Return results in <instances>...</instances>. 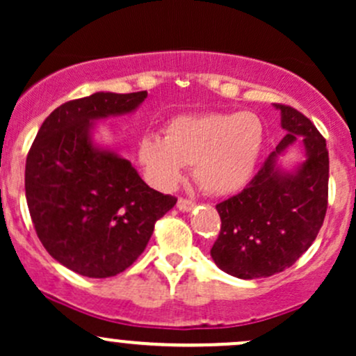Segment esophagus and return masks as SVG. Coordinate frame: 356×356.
<instances>
[{"label":"esophagus","mask_w":356,"mask_h":356,"mask_svg":"<svg viewBox=\"0 0 356 356\" xmlns=\"http://www.w3.org/2000/svg\"><path fill=\"white\" fill-rule=\"evenodd\" d=\"M194 206H195V204L192 202L191 199H187V197H179V201H177V207H179V211H182V212H189V211L194 209Z\"/></svg>","instance_id":"esophagus-1"}]
</instances>
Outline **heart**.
<instances>
[{"label": "heart", "mask_w": 356, "mask_h": 356, "mask_svg": "<svg viewBox=\"0 0 356 356\" xmlns=\"http://www.w3.org/2000/svg\"><path fill=\"white\" fill-rule=\"evenodd\" d=\"M264 142V125L252 112L179 115L165 125V137L149 134L138 142V161L159 189H174L186 165L212 195L234 194L254 172Z\"/></svg>", "instance_id": "obj_1"}]
</instances>
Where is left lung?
<instances>
[{
    "mask_svg": "<svg viewBox=\"0 0 356 356\" xmlns=\"http://www.w3.org/2000/svg\"><path fill=\"white\" fill-rule=\"evenodd\" d=\"M281 110L283 140L239 194L219 202L220 231L211 256L227 275L241 280L268 277L293 266L313 244L328 207L330 159L325 137L289 105ZM303 136L305 164L295 175L274 167L275 154Z\"/></svg>",
    "mask_w": 356,
    "mask_h": 356,
    "instance_id": "obj_1",
    "label": "left lung"
}]
</instances>
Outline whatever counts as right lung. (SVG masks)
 Instances as JSON below:
<instances>
[{
    "instance_id": "add662e5",
    "label": "right lung",
    "mask_w": 356,
    "mask_h": 356,
    "mask_svg": "<svg viewBox=\"0 0 356 356\" xmlns=\"http://www.w3.org/2000/svg\"><path fill=\"white\" fill-rule=\"evenodd\" d=\"M147 92H99L44 118L26 157L24 191L42 244L58 263L110 277L144 252L155 222L177 197L150 189L127 159L97 150L92 120L136 110Z\"/></svg>"
}]
</instances>
